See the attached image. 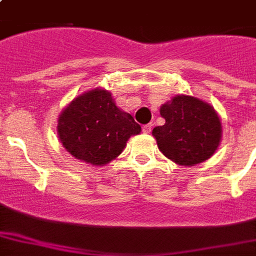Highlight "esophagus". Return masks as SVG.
Returning <instances> with one entry per match:
<instances>
[{
    "label": "esophagus",
    "instance_id": "1",
    "mask_svg": "<svg viewBox=\"0 0 256 256\" xmlns=\"http://www.w3.org/2000/svg\"><path fill=\"white\" fill-rule=\"evenodd\" d=\"M152 124H144V126H142V132H144V134H148V132H152Z\"/></svg>",
    "mask_w": 256,
    "mask_h": 256
}]
</instances>
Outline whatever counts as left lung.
I'll use <instances>...</instances> for the list:
<instances>
[{
	"label": "left lung",
	"instance_id": "obj_1",
	"mask_svg": "<svg viewBox=\"0 0 256 256\" xmlns=\"http://www.w3.org/2000/svg\"><path fill=\"white\" fill-rule=\"evenodd\" d=\"M166 124L152 130L158 148L168 160L194 166L208 160L222 136V126L210 104L190 96H176L160 106Z\"/></svg>",
	"mask_w": 256,
	"mask_h": 256
}]
</instances>
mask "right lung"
<instances>
[{"label":"right lung","instance_id":"right-lung-1","mask_svg":"<svg viewBox=\"0 0 256 256\" xmlns=\"http://www.w3.org/2000/svg\"><path fill=\"white\" fill-rule=\"evenodd\" d=\"M58 136L77 160L104 166L122 152L140 126L128 112L116 108L112 94L102 88L85 92L62 112Z\"/></svg>","mask_w":256,"mask_h":256}]
</instances>
